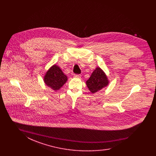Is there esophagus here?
<instances>
[{
    "mask_svg": "<svg viewBox=\"0 0 156 156\" xmlns=\"http://www.w3.org/2000/svg\"><path fill=\"white\" fill-rule=\"evenodd\" d=\"M74 77L76 78H81V75L80 74H74Z\"/></svg>",
    "mask_w": 156,
    "mask_h": 156,
    "instance_id": "34e87169",
    "label": "esophagus"
}]
</instances>
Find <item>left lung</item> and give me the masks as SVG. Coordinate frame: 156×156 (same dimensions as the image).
Instances as JSON below:
<instances>
[{
    "instance_id": "left-lung-1",
    "label": "left lung",
    "mask_w": 156,
    "mask_h": 156,
    "mask_svg": "<svg viewBox=\"0 0 156 156\" xmlns=\"http://www.w3.org/2000/svg\"><path fill=\"white\" fill-rule=\"evenodd\" d=\"M108 83L109 81L106 75L99 67H97L93 71L90 78L86 82L88 89L93 94L104 88Z\"/></svg>"
}]
</instances>
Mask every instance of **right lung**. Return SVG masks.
<instances>
[{"instance_id": "right-lung-1", "label": "right lung", "mask_w": 156, "mask_h": 156, "mask_svg": "<svg viewBox=\"0 0 156 156\" xmlns=\"http://www.w3.org/2000/svg\"><path fill=\"white\" fill-rule=\"evenodd\" d=\"M67 76L59 67L54 65L46 73L44 77L45 83L54 90L60 89L67 82Z\"/></svg>"}]
</instances>
